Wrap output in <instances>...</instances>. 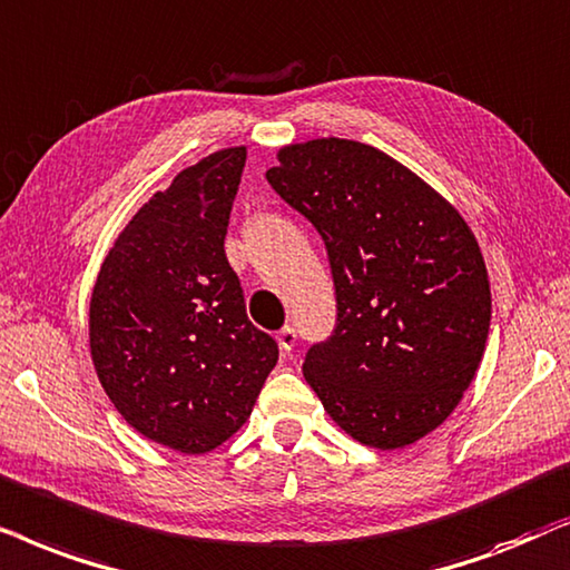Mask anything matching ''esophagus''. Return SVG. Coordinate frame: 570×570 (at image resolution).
Instances as JSON below:
<instances>
[{"instance_id":"1","label":"esophagus","mask_w":570,"mask_h":570,"mask_svg":"<svg viewBox=\"0 0 570 570\" xmlns=\"http://www.w3.org/2000/svg\"><path fill=\"white\" fill-rule=\"evenodd\" d=\"M276 341H278L281 352H284V354H289L292 348L297 346V331H294L292 325H284V328H281V331L276 333Z\"/></svg>"}]
</instances>
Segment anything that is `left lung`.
<instances>
[{"label":"left lung","mask_w":570,"mask_h":570,"mask_svg":"<svg viewBox=\"0 0 570 570\" xmlns=\"http://www.w3.org/2000/svg\"><path fill=\"white\" fill-rule=\"evenodd\" d=\"M271 187L315 226L336 328L302 373L362 445L396 451L449 420L480 370L492 297L464 216L383 150L344 138L278 148Z\"/></svg>","instance_id":"1"}]
</instances>
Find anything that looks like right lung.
Returning a JSON list of instances; mask_svg holds the SVG:
<instances>
[{
  "label": "right lung",
  "instance_id": "obj_1",
  "mask_svg": "<svg viewBox=\"0 0 570 570\" xmlns=\"http://www.w3.org/2000/svg\"><path fill=\"white\" fill-rule=\"evenodd\" d=\"M245 161L247 148L232 146L181 169L121 229L90 294L106 396L142 438L189 456L249 420L278 362L224 253Z\"/></svg>",
  "mask_w": 570,
  "mask_h": 570
}]
</instances>
